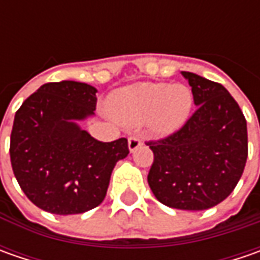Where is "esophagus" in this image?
Wrapping results in <instances>:
<instances>
[{
    "label": "esophagus",
    "mask_w": 260,
    "mask_h": 260,
    "mask_svg": "<svg viewBox=\"0 0 260 260\" xmlns=\"http://www.w3.org/2000/svg\"><path fill=\"white\" fill-rule=\"evenodd\" d=\"M142 139H139V137H136V136H133V137H130L128 139V150L130 152H135V150H137L140 146H142Z\"/></svg>",
    "instance_id": "34e87169"
}]
</instances>
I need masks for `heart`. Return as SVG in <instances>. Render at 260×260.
<instances>
[{"label": "heart", "instance_id": "1", "mask_svg": "<svg viewBox=\"0 0 260 260\" xmlns=\"http://www.w3.org/2000/svg\"><path fill=\"white\" fill-rule=\"evenodd\" d=\"M194 105V94L185 84L139 82L114 91L107 101L111 117L120 124L137 127L147 121L157 136H171L181 130Z\"/></svg>", "mask_w": 260, "mask_h": 260}]
</instances>
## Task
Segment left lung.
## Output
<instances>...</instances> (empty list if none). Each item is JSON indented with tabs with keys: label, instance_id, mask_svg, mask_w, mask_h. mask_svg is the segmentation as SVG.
<instances>
[{
	"label": "left lung",
	"instance_id": "8db88e82",
	"mask_svg": "<svg viewBox=\"0 0 260 260\" xmlns=\"http://www.w3.org/2000/svg\"><path fill=\"white\" fill-rule=\"evenodd\" d=\"M181 74L197 111L179 132L147 143L155 155L147 182L162 204L201 211L224 201L239 182L247 159V125L221 84Z\"/></svg>",
	"mask_w": 260,
	"mask_h": 260
}]
</instances>
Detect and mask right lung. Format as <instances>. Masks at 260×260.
Here are the masks:
<instances>
[{"instance_id": "obj_1", "label": "right lung", "mask_w": 260, "mask_h": 260, "mask_svg": "<svg viewBox=\"0 0 260 260\" xmlns=\"http://www.w3.org/2000/svg\"><path fill=\"white\" fill-rule=\"evenodd\" d=\"M96 88L76 81L42 85L15 113L10 157L27 198L47 213L81 214L104 201L127 139L95 140L79 121L95 115Z\"/></svg>"}]
</instances>
